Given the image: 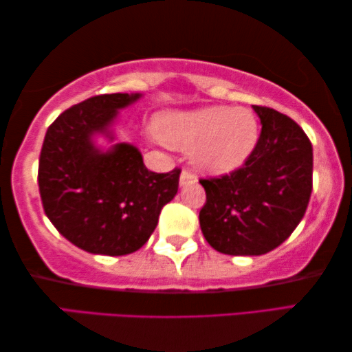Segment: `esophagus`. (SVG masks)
<instances>
[{
  "instance_id": "obj_1",
  "label": "esophagus",
  "mask_w": 352,
  "mask_h": 352,
  "mask_svg": "<svg viewBox=\"0 0 352 352\" xmlns=\"http://www.w3.org/2000/svg\"><path fill=\"white\" fill-rule=\"evenodd\" d=\"M195 182H197V177H195L190 171H186V170H184V171L181 173V177H179V184H181V187L187 186V184H195Z\"/></svg>"
}]
</instances>
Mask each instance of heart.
<instances>
[{"mask_svg": "<svg viewBox=\"0 0 352 352\" xmlns=\"http://www.w3.org/2000/svg\"><path fill=\"white\" fill-rule=\"evenodd\" d=\"M154 129L165 144L190 151L193 165L214 176L239 170L250 159L259 137L258 121L248 108L225 105L160 113Z\"/></svg>", "mask_w": 352, "mask_h": 352, "instance_id": "obj_1", "label": "heart"}]
</instances>
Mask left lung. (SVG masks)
I'll use <instances>...</instances> for the list:
<instances>
[{"label": "left lung", "instance_id": "8db88e82", "mask_svg": "<svg viewBox=\"0 0 352 352\" xmlns=\"http://www.w3.org/2000/svg\"><path fill=\"white\" fill-rule=\"evenodd\" d=\"M252 107L263 129L250 159L231 175L199 181L206 190L199 226L225 255L277 248L300 223L311 195L313 148L305 132L272 108Z\"/></svg>", "mask_w": 352, "mask_h": 352}]
</instances>
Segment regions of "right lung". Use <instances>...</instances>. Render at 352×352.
Instances as JSON below:
<instances>
[{
  "label": "right lung",
  "instance_id": "add662e5",
  "mask_svg": "<svg viewBox=\"0 0 352 352\" xmlns=\"http://www.w3.org/2000/svg\"><path fill=\"white\" fill-rule=\"evenodd\" d=\"M142 97L102 94L70 107L48 127L42 144L37 179L47 217L93 255L121 256L142 248L162 208L177 193L179 170L149 171L137 146L115 142L120 110Z\"/></svg>",
  "mask_w": 352,
  "mask_h": 352
}]
</instances>
